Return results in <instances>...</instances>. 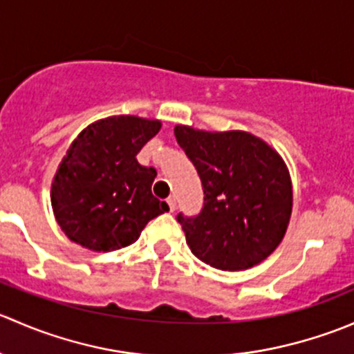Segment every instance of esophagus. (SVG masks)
I'll return each mask as SVG.
<instances>
[{
  "label": "esophagus",
  "mask_w": 354,
  "mask_h": 354,
  "mask_svg": "<svg viewBox=\"0 0 354 354\" xmlns=\"http://www.w3.org/2000/svg\"><path fill=\"white\" fill-rule=\"evenodd\" d=\"M166 202H167V205H169L171 212H173V210L176 209V198H174V197H169V198L166 200Z\"/></svg>",
  "instance_id": "esophagus-1"
}]
</instances>
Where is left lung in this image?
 <instances>
[{
    "label": "left lung",
    "mask_w": 354,
    "mask_h": 354,
    "mask_svg": "<svg viewBox=\"0 0 354 354\" xmlns=\"http://www.w3.org/2000/svg\"><path fill=\"white\" fill-rule=\"evenodd\" d=\"M174 137L203 187L197 217L178 216L192 253L219 270L263 262L286 234L292 185L283 157L243 130L207 131L176 124Z\"/></svg>",
    "instance_id": "8db88e82"
}]
</instances>
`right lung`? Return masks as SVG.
Returning a JSON list of instances; mask_svg holds the SVG:
<instances>
[{
    "mask_svg": "<svg viewBox=\"0 0 354 354\" xmlns=\"http://www.w3.org/2000/svg\"><path fill=\"white\" fill-rule=\"evenodd\" d=\"M160 127L121 114L94 121L71 142L51 183L53 212L71 241L91 252L120 250L169 210L152 195L156 169L137 160Z\"/></svg>",
    "mask_w": 354,
    "mask_h": 354,
    "instance_id": "obj_1",
    "label": "right lung"
}]
</instances>
